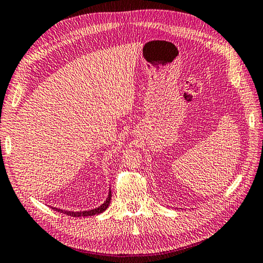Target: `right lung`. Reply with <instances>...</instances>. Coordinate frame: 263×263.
<instances>
[{
	"mask_svg": "<svg viewBox=\"0 0 263 263\" xmlns=\"http://www.w3.org/2000/svg\"><path fill=\"white\" fill-rule=\"evenodd\" d=\"M110 199H111V192H109V195H108V199L106 200V202H104L102 206H100L99 208H95V209H92V211H87V212H68V211H63V209H57V208H52L55 209V211L60 212V213H63V214H66V215H70V216H73V217H85V216H93V215H98L100 213H102L106 211V209L108 208L109 203H110Z\"/></svg>",
	"mask_w": 263,
	"mask_h": 263,
	"instance_id": "obj_1",
	"label": "right lung"
}]
</instances>
